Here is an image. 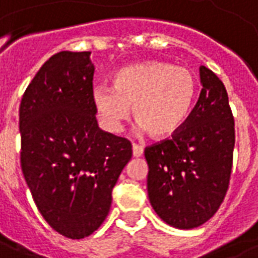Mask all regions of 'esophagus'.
I'll list each match as a JSON object with an SVG mask.
<instances>
[{"label": "esophagus", "instance_id": "obj_1", "mask_svg": "<svg viewBox=\"0 0 258 258\" xmlns=\"http://www.w3.org/2000/svg\"><path fill=\"white\" fill-rule=\"evenodd\" d=\"M142 155H144V148L140 145H137V144H134V145H133V156L141 157Z\"/></svg>", "mask_w": 258, "mask_h": 258}]
</instances>
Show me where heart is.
<instances>
[{
  "label": "heart",
  "instance_id": "heart-1",
  "mask_svg": "<svg viewBox=\"0 0 258 258\" xmlns=\"http://www.w3.org/2000/svg\"><path fill=\"white\" fill-rule=\"evenodd\" d=\"M196 92L198 79L192 70L149 60L117 70L112 77V88H94L92 102L109 131H120L133 107L142 131L155 140H167L185 125Z\"/></svg>",
  "mask_w": 258,
  "mask_h": 258
}]
</instances>
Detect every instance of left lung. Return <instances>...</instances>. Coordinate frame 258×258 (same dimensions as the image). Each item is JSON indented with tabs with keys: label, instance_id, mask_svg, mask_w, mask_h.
Segmentation results:
<instances>
[{
	"label": "left lung",
	"instance_id": "obj_1",
	"mask_svg": "<svg viewBox=\"0 0 258 258\" xmlns=\"http://www.w3.org/2000/svg\"><path fill=\"white\" fill-rule=\"evenodd\" d=\"M199 99L171 140L148 146V196L163 221L192 229L216 214L232 170L235 123L222 81L200 66Z\"/></svg>",
	"mask_w": 258,
	"mask_h": 258
}]
</instances>
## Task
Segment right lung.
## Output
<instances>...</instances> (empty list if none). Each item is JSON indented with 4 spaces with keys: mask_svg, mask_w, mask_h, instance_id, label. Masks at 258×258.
<instances>
[{
    "mask_svg": "<svg viewBox=\"0 0 258 258\" xmlns=\"http://www.w3.org/2000/svg\"><path fill=\"white\" fill-rule=\"evenodd\" d=\"M90 55L62 51L51 56L19 109L26 184L44 220L70 239L101 227L113 188L133 156L128 140L98 125Z\"/></svg>",
    "mask_w": 258,
    "mask_h": 258,
    "instance_id": "add662e5",
    "label": "right lung"
}]
</instances>
